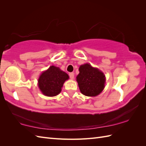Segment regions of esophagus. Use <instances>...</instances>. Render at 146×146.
<instances>
[{
    "instance_id": "esophagus-1",
    "label": "esophagus",
    "mask_w": 146,
    "mask_h": 146,
    "mask_svg": "<svg viewBox=\"0 0 146 146\" xmlns=\"http://www.w3.org/2000/svg\"><path fill=\"white\" fill-rule=\"evenodd\" d=\"M69 77L70 79H74V72H70L69 74Z\"/></svg>"
}]
</instances>
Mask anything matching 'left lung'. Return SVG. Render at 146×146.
<instances>
[{"mask_svg":"<svg viewBox=\"0 0 146 146\" xmlns=\"http://www.w3.org/2000/svg\"><path fill=\"white\" fill-rule=\"evenodd\" d=\"M78 70L80 72L76 78L82 93L89 97L99 95L105 88L104 74L88 63L81 65Z\"/></svg>","mask_w":146,"mask_h":146,"instance_id":"left-lung-1","label":"left lung"}]
</instances>
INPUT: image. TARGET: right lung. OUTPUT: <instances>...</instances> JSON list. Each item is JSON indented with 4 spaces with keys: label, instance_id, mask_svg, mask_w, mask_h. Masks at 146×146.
Wrapping results in <instances>:
<instances>
[{
    "label": "right lung",
    "instance_id": "obj_1",
    "mask_svg": "<svg viewBox=\"0 0 146 146\" xmlns=\"http://www.w3.org/2000/svg\"><path fill=\"white\" fill-rule=\"evenodd\" d=\"M69 78L68 74L58 67L51 66L39 76L38 86L44 95L49 97L55 96L61 91V88L64 82Z\"/></svg>",
    "mask_w": 146,
    "mask_h": 146
}]
</instances>
